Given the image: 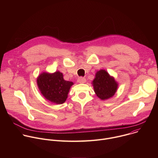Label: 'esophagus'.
I'll return each instance as SVG.
<instances>
[{"instance_id": "obj_1", "label": "esophagus", "mask_w": 158, "mask_h": 158, "mask_svg": "<svg viewBox=\"0 0 158 158\" xmlns=\"http://www.w3.org/2000/svg\"><path fill=\"white\" fill-rule=\"evenodd\" d=\"M85 81H86V80L84 77H79L77 79V82L79 83H85Z\"/></svg>"}]
</instances>
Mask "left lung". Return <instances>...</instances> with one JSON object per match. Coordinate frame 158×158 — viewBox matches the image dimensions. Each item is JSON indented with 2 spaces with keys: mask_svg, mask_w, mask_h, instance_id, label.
I'll return each mask as SVG.
<instances>
[{
  "mask_svg": "<svg viewBox=\"0 0 158 158\" xmlns=\"http://www.w3.org/2000/svg\"><path fill=\"white\" fill-rule=\"evenodd\" d=\"M92 85L96 96L101 100L112 98L118 88V82L104 69L97 71Z\"/></svg>",
  "mask_w": 158,
  "mask_h": 158,
  "instance_id": "obj_1",
  "label": "left lung"
}]
</instances>
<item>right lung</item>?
<instances>
[{
  "label": "right lung",
  "instance_id": "right-lung-1",
  "mask_svg": "<svg viewBox=\"0 0 158 158\" xmlns=\"http://www.w3.org/2000/svg\"><path fill=\"white\" fill-rule=\"evenodd\" d=\"M37 84L45 99L56 104H61L66 101L74 83L65 81L62 73L57 71L53 73H40L37 78Z\"/></svg>",
  "mask_w": 158,
  "mask_h": 158
}]
</instances>
